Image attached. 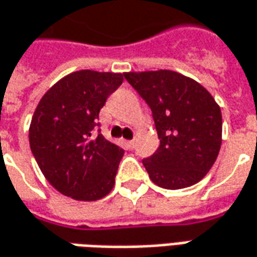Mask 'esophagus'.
<instances>
[{"mask_svg": "<svg viewBox=\"0 0 257 257\" xmlns=\"http://www.w3.org/2000/svg\"><path fill=\"white\" fill-rule=\"evenodd\" d=\"M135 145H136V142H135V139H134V141H129L128 142V147H129V149H134Z\"/></svg>", "mask_w": 257, "mask_h": 257, "instance_id": "1", "label": "esophagus"}]
</instances>
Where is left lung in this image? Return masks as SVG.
Here are the masks:
<instances>
[{
  "instance_id": "1",
  "label": "left lung",
  "mask_w": 257,
  "mask_h": 257,
  "mask_svg": "<svg viewBox=\"0 0 257 257\" xmlns=\"http://www.w3.org/2000/svg\"><path fill=\"white\" fill-rule=\"evenodd\" d=\"M123 76L153 112L160 146L143 160L150 179L164 189L197 184L221 147L220 105L195 79L175 71L125 72Z\"/></svg>"
}]
</instances>
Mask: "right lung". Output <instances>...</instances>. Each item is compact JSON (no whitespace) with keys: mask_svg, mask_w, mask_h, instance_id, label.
<instances>
[{"mask_svg":"<svg viewBox=\"0 0 257 257\" xmlns=\"http://www.w3.org/2000/svg\"><path fill=\"white\" fill-rule=\"evenodd\" d=\"M123 73L83 69L48 89L36 107L29 143L43 175L57 191L80 202L107 196L123 150L103 135H93L105 100Z\"/></svg>","mask_w":257,"mask_h":257,"instance_id":"1","label":"right lung"}]
</instances>
